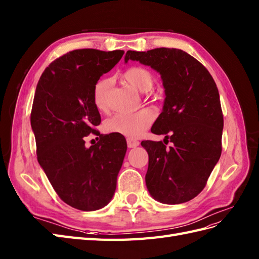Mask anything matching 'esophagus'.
Listing matches in <instances>:
<instances>
[{
    "instance_id": "34e87169",
    "label": "esophagus",
    "mask_w": 259,
    "mask_h": 259,
    "mask_svg": "<svg viewBox=\"0 0 259 259\" xmlns=\"http://www.w3.org/2000/svg\"><path fill=\"white\" fill-rule=\"evenodd\" d=\"M127 146L128 148H133V147H137L138 145H140V142L136 141V140H133V138H127Z\"/></svg>"
}]
</instances>
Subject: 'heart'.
Returning <instances> with one entry per match:
<instances>
[{
  "label": "heart",
  "mask_w": 259,
  "mask_h": 259,
  "mask_svg": "<svg viewBox=\"0 0 259 259\" xmlns=\"http://www.w3.org/2000/svg\"><path fill=\"white\" fill-rule=\"evenodd\" d=\"M123 77L131 85H133L142 92L148 91L154 83L153 74L146 68L143 67L128 68L123 73ZM111 82V79L103 78L98 80L93 87V103L99 110L106 109V96H108ZM154 119L155 113L148 109L133 113H117L114 116L106 119L104 127L109 133L136 138L140 137L149 127Z\"/></svg>",
  "instance_id": "b5f03b06"
}]
</instances>
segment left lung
Wrapping results in <instances>:
<instances>
[{"label":"left lung","instance_id":"8db88e82","mask_svg":"<svg viewBox=\"0 0 259 259\" xmlns=\"http://www.w3.org/2000/svg\"><path fill=\"white\" fill-rule=\"evenodd\" d=\"M140 61L161 75L165 103L151 133L162 143L143 141L148 153L146 186L161 203L188 202L203 190L222 153L223 113L207 69L181 49L128 50L125 61ZM173 145L167 149L165 145Z\"/></svg>","mask_w":259,"mask_h":259}]
</instances>
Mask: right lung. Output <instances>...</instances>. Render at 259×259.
Masks as SVG:
<instances>
[{"label":"right lung","mask_w":259,"mask_h":259,"mask_svg":"<svg viewBox=\"0 0 259 259\" xmlns=\"http://www.w3.org/2000/svg\"><path fill=\"white\" fill-rule=\"evenodd\" d=\"M123 50L75 49L50 64L37 83L30 124L37 160L65 203L81 211L108 204L127 149L125 138L100 134V113L92 91L103 73L121 60ZM100 141L89 149L83 137Z\"/></svg>","instance_id":"obj_1"}]
</instances>
